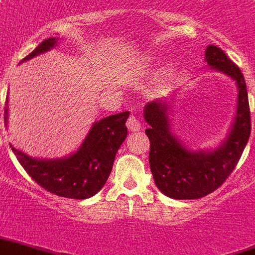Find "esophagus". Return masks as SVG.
<instances>
[{
  "mask_svg": "<svg viewBox=\"0 0 255 255\" xmlns=\"http://www.w3.org/2000/svg\"><path fill=\"white\" fill-rule=\"evenodd\" d=\"M127 127L131 132H135V131H139V129H140L141 124H140V122L137 120V118H135V116H129L127 120Z\"/></svg>",
  "mask_w": 255,
  "mask_h": 255,
  "instance_id": "34e87169",
  "label": "esophagus"
}]
</instances>
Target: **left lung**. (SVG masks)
Instances as JSON below:
<instances>
[{
    "instance_id": "obj_1",
    "label": "left lung",
    "mask_w": 255,
    "mask_h": 255,
    "mask_svg": "<svg viewBox=\"0 0 255 255\" xmlns=\"http://www.w3.org/2000/svg\"><path fill=\"white\" fill-rule=\"evenodd\" d=\"M206 63L215 71L230 76L238 87L234 123L218 148L188 149L171 132L170 106L166 102L155 100L144 107L151 172L156 187L172 199H199L215 191L240 162L252 131L248 89L240 68L215 45L207 46Z\"/></svg>"
}]
</instances>
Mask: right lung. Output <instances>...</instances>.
<instances>
[{
	"label": "right lung",
	"mask_w": 255,
	"mask_h": 255,
	"mask_svg": "<svg viewBox=\"0 0 255 255\" xmlns=\"http://www.w3.org/2000/svg\"><path fill=\"white\" fill-rule=\"evenodd\" d=\"M56 44V37L46 38L21 63L45 53ZM128 116L129 112L126 111L96 122L80 148L67 158L53 160L32 158L10 144L11 151L29 176L46 191L71 199H87L100 191L110 176L116 152L127 137ZM6 120L7 106L5 107V123Z\"/></svg>",
	"instance_id": "right-lung-1"
}]
</instances>
